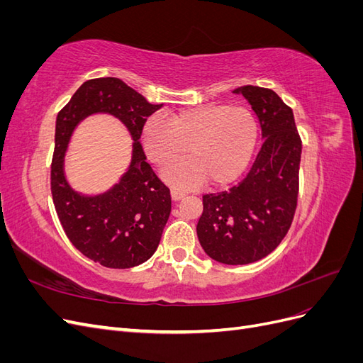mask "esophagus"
Returning <instances> with one entry per match:
<instances>
[{"label":"esophagus","mask_w":363,"mask_h":363,"mask_svg":"<svg viewBox=\"0 0 363 363\" xmlns=\"http://www.w3.org/2000/svg\"><path fill=\"white\" fill-rule=\"evenodd\" d=\"M171 196H172L174 201H180L182 199H184L186 194L182 192V191H177V189H172V191H171Z\"/></svg>","instance_id":"34e87169"}]
</instances>
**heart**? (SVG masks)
Wrapping results in <instances>:
<instances>
[{
	"instance_id": "obj_1",
	"label": "heart",
	"mask_w": 363,
	"mask_h": 363,
	"mask_svg": "<svg viewBox=\"0 0 363 363\" xmlns=\"http://www.w3.org/2000/svg\"><path fill=\"white\" fill-rule=\"evenodd\" d=\"M259 139L257 121L242 106L206 104L180 108L164 121L152 116L142 130V144L159 167L191 159L164 169V179L191 188L207 179L213 186L235 182L250 164Z\"/></svg>"
}]
</instances>
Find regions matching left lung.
<instances>
[{
  "label": "left lung",
  "instance_id": "1",
  "mask_svg": "<svg viewBox=\"0 0 363 363\" xmlns=\"http://www.w3.org/2000/svg\"><path fill=\"white\" fill-rule=\"evenodd\" d=\"M259 118L263 144L247 177L228 191L203 195L196 235L206 255L247 265L276 250L292 224L298 199L301 139L292 108L271 89L242 86Z\"/></svg>",
  "mask_w": 363,
  "mask_h": 363
}]
</instances>
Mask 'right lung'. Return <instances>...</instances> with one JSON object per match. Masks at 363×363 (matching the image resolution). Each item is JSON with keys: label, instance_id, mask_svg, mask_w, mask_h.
Returning <instances> with one entry per match:
<instances>
[{"label": "right lung", "instance_id": "add662e5", "mask_svg": "<svg viewBox=\"0 0 363 363\" xmlns=\"http://www.w3.org/2000/svg\"><path fill=\"white\" fill-rule=\"evenodd\" d=\"M162 107L151 104L115 77L84 82L56 119L51 194L60 224L72 245L107 268L125 269L148 260L159 247L171 213V194L152 171L140 145L147 118ZM108 113L134 139L129 169L98 196L74 191L64 175V152L74 127L87 116Z\"/></svg>", "mask_w": 363, "mask_h": 363}]
</instances>
